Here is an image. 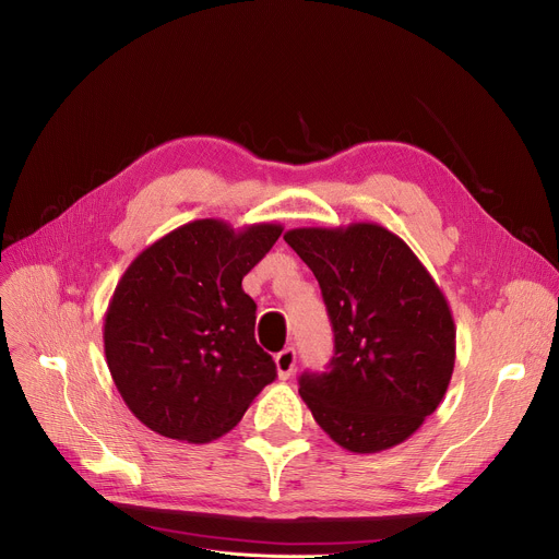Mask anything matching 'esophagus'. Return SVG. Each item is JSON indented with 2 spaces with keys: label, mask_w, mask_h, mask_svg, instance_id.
<instances>
[{
  "label": "esophagus",
  "mask_w": 559,
  "mask_h": 559,
  "mask_svg": "<svg viewBox=\"0 0 559 559\" xmlns=\"http://www.w3.org/2000/svg\"><path fill=\"white\" fill-rule=\"evenodd\" d=\"M295 360H297V354L293 347H286L284 352H280L275 356V365H277V376L280 380H288L293 369H295Z\"/></svg>",
  "instance_id": "1"
}]
</instances>
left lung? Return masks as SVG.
<instances>
[{
    "instance_id": "obj_1",
    "label": "left lung",
    "mask_w": 559,
    "mask_h": 559,
    "mask_svg": "<svg viewBox=\"0 0 559 559\" xmlns=\"http://www.w3.org/2000/svg\"><path fill=\"white\" fill-rule=\"evenodd\" d=\"M284 241L313 271L335 335L322 373L299 396L340 445L373 454L407 441L443 401L456 326L412 248L378 224L293 228Z\"/></svg>"
}]
</instances>
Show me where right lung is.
Wrapping results in <instances>:
<instances>
[{"label":"right lung","mask_w":559,"mask_h":559,"mask_svg":"<svg viewBox=\"0 0 559 559\" xmlns=\"http://www.w3.org/2000/svg\"><path fill=\"white\" fill-rule=\"evenodd\" d=\"M280 224L235 230L197 219L147 246L122 273L105 313V358L130 412L152 432L210 443L275 380L254 342L243 275L280 239Z\"/></svg>","instance_id":"1"}]
</instances>
